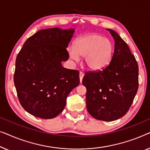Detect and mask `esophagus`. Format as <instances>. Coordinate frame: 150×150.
I'll return each instance as SVG.
<instances>
[{
	"label": "esophagus",
	"instance_id": "1",
	"mask_svg": "<svg viewBox=\"0 0 150 150\" xmlns=\"http://www.w3.org/2000/svg\"><path fill=\"white\" fill-rule=\"evenodd\" d=\"M83 76H84V73L83 72H81V71H80L79 72V79H80V82H81V83L82 81V79H83Z\"/></svg>",
	"mask_w": 150,
	"mask_h": 150
}]
</instances>
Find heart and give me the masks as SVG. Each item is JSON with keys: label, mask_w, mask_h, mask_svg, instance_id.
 I'll return each mask as SVG.
<instances>
[{"label": "heart", "mask_w": 150, "mask_h": 150, "mask_svg": "<svg viewBox=\"0 0 150 150\" xmlns=\"http://www.w3.org/2000/svg\"><path fill=\"white\" fill-rule=\"evenodd\" d=\"M113 47L109 39L98 34L91 33L78 38L74 49H69V58L77 60L83 56L86 67L92 71H100L108 66L112 58Z\"/></svg>", "instance_id": "b5f03b06"}]
</instances>
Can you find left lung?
<instances>
[{"label":"left lung","mask_w":150,"mask_h":150,"mask_svg":"<svg viewBox=\"0 0 150 150\" xmlns=\"http://www.w3.org/2000/svg\"><path fill=\"white\" fill-rule=\"evenodd\" d=\"M114 52L106 68L86 72L82 83L86 88V107L92 117L113 121L129 110L139 87V67L125 41L111 29Z\"/></svg>","instance_id":"8db88e82"}]
</instances>
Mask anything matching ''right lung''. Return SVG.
Returning a JSON list of instances; mask_svg holds the SVG:
<instances>
[{
  "mask_svg": "<svg viewBox=\"0 0 150 150\" xmlns=\"http://www.w3.org/2000/svg\"><path fill=\"white\" fill-rule=\"evenodd\" d=\"M74 28L43 29L25 41L16 58L14 83L20 103L34 116L52 119L60 114L71 90L79 84V73L65 69Z\"/></svg>",
  "mask_w": 150,
  "mask_h": 150,
  "instance_id": "1",
  "label": "right lung"
}]
</instances>
